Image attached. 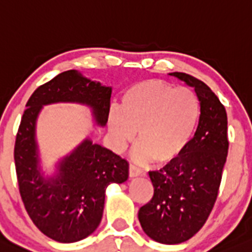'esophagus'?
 Listing matches in <instances>:
<instances>
[{
    "label": "esophagus",
    "instance_id": "1",
    "mask_svg": "<svg viewBox=\"0 0 252 252\" xmlns=\"http://www.w3.org/2000/svg\"><path fill=\"white\" fill-rule=\"evenodd\" d=\"M143 174L142 169H139L138 166H136L134 164L129 165V176L130 177H137V176H141Z\"/></svg>",
    "mask_w": 252,
    "mask_h": 252
}]
</instances>
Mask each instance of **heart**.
Instances as JSON below:
<instances>
[{
	"instance_id": "b5f03b06",
	"label": "heart",
	"mask_w": 252,
	"mask_h": 252,
	"mask_svg": "<svg viewBox=\"0 0 252 252\" xmlns=\"http://www.w3.org/2000/svg\"><path fill=\"white\" fill-rule=\"evenodd\" d=\"M201 118V104L193 90L149 80L126 90L121 107L113 105L107 126L110 143L123 151L137 138L134 151L139 163L155 159L166 164L183 153L195 135Z\"/></svg>"
}]
</instances>
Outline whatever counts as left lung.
<instances>
[{
	"label": "left lung",
	"mask_w": 252,
	"mask_h": 252,
	"mask_svg": "<svg viewBox=\"0 0 252 252\" xmlns=\"http://www.w3.org/2000/svg\"><path fill=\"white\" fill-rule=\"evenodd\" d=\"M169 75L195 88L201 118L183 153L159 170L149 171L154 196L139 209L138 220L154 241L180 244L201 230L217 199L229 149L228 116L204 82L184 72Z\"/></svg>",
	"instance_id": "left-lung-1"
}]
</instances>
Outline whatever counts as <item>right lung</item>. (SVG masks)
<instances>
[{"label": "right lung", "instance_id": "right-lung-1", "mask_svg": "<svg viewBox=\"0 0 252 252\" xmlns=\"http://www.w3.org/2000/svg\"><path fill=\"white\" fill-rule=\"evenodd\" d=\"M110 97L111 87L68 70L39 86L27 102L14 149L17 182L29 217L54 241L72 243L95 231L103 216L105 189L128 180L129 163L86 138L57 163L55 175L44 177L36 142L38 114L43 105L78 103L92 108L97 126H104Z\"/></svg>", "mask_w": 252, "mask_h": 252}]
</instances>
